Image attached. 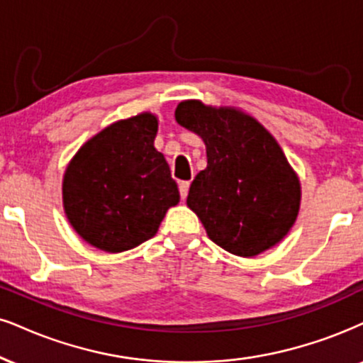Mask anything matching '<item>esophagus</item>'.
<instances>
[{
	"mask_svg": "<svg viewBox=\"0 0 363 363\" xmlns=\"http://www.w3.org/2000/svg\"><path fill=\"white\" fill-rule=\"evenodd\" d=\"M178 189H180L182 199H186V195H189V190H190V182H180L178 183Z\"/></svg>",
	"mask_w": 363,
	"mask_h": 363,
	"instance_id": "1",
	"label": "esophagus"
}]
</instances>
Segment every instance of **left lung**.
<instances>
[{"label":"left lung","instance_id":"left-lung-1","mask_svg":"<svg viewBox=\"0 0 363 363\" xmlns=\"http://www.w3.org/2000/svg\"><path fill=\"white\" fill-rule=\"evenodd\" d=\"M177 123L202 138L207 168L191 182L186 205L210 240L256 257L288 235L301 205V183L274 136L232 106L182 101Z\"/></svg>","mask_w":363,"mask_h":363}]
</instances>
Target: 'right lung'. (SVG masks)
Returning <instances> with one entry per match:
<instances>
[{
	"label": "right lung",
	"instance_id": "obj_1",
	"mask_svg": "<svg viewBox=\"0 0 363 363\" xmlns=\"http://www.w3.org/2000/svg\"><path fill=\"white\" fill-rule=\"evenodd\" d=\"M158 116L118 121L84 143L67 164L62 202L72 229L104 252L118 254L155 237L180 191L155 147Z\"/></svg>",
	"mask_w": 363,
	"mask_h": 363
}]
</instances>
